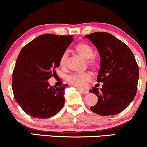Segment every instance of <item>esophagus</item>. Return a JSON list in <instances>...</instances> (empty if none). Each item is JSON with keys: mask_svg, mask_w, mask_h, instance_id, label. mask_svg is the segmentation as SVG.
<instances>
[{"mask_svg": "<svg viewBox=\"0 0 147 147\" xmlns=\"http://www.w3.org/2000/svg\"><path fill=\"white\" fill-rule=\"evenodd\" d=\"M77 90H78V91H79L80 93H81V94H88V91H86V90L80 89V88H77Z\"/></svg>", "mask_w": 147, "mask_h": 147, "instance_id": "1", "label": "esophagus"}]
</instances>
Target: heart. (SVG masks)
I'll return each instance as SVG.
<instances>
[{
  "instance_id": "1",
  "label": "heart",
  "mask_w": 147,
  "mask_h": 147,
  "mask_svg": "<svg viewBox=\"0 0 147 147\" xmlns=\"http://www.w3.org/2000/svg\"><path fill=\"white\" fill-rule=\"evenodd\" d=\"M74 49L76 51L81 55V56L86 59H90L88 60V64L93 69H95L97 66V61L94 58H93L94 55V50L92 47L89 44L84 42L78 43L74 46ZM68 53L64 52L61 55L59 61V65L61 67H66V63L68 60ZM91 74L88 72H85L82 74H72L68 76L67 80L70 84H73L75 86L78 88H84L86 86L87 83L91 80Z\"/></svg>"
}]
</instances>
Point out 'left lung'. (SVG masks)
I'll return each instance as SVG.
<instances>
[{"label": "left lung", "instance_id": "obj_1", "mask_svg": "<svg viewBox=\"0 0 147 147\" xmlns=\"http://www.w3.org/2000/svg\"><path fill=\"white\" fill-rule=\"evenodd\" d=\"M96 47L101 58L97 82L102 88L93 87L90 92L98 102L90 107L101 116L116 115L123 111L134 98L139 81V67L131 49L115 36L106 32L85 36Z\"/></svg>", "mask_w": 147, "mask_h": 147}]
</instances>
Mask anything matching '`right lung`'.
<instances>
[{
	"label": "right lung",
	"instance_id": "1",
	"mask_svg": "<svg viewBox=\"0 0 147 147\" xmlns=\"http://www.w3.org/2000/svg\"><path fill=\"white\" fill-rule=\"evenodd\" d=\"M73 36L43 34L26 44L20 52L13 72L14 98L27 114L47 119L60 111L65 101L66 84L53 88L48 80L59 67L61 55Z\"/></svg>",
	"mask_w": 147,
	"mask_h": 147
}]
</instances>
